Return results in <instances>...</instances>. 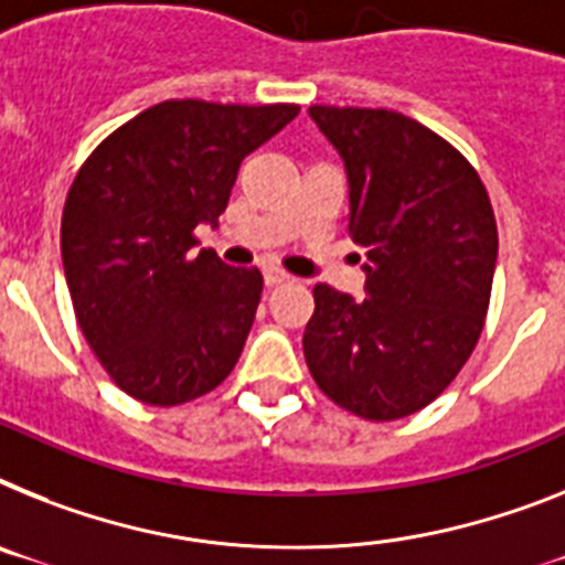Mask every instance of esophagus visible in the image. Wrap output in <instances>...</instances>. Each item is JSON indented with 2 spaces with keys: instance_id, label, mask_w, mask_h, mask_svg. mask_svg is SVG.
<instances>
[{
  "instance_id": "obj_1",
  "label": "esophagus",
  "mask_w": 565,
  "mask_h": 565,
  "mask_svg": "<svg viewBox=\"0 0 565 565\" xmlns=\"http://www.w3.org/2000/svg\"><path fill=\"white\" fill-rule=\"evenodd\" d=\"M287 281H290V275L278 267H269L267 273H264V284H267V287H278V284H287Z\"/></svg>"
}]
</instances>
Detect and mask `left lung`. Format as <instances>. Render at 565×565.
Masks as SVG:
<instances>
[{"label": "left lung", "mask_w": 565, "mask_h": 565, "mask_svg": "<svg viewBox=\"0 0 565 565\" xmlns=\"http://www.w3.org/2000/svg\"><path fill=\"white\" fill-rule=\"evenodd\" d=\"M350 183L364 296L316 284L305 359L324 396L371 422L411 416L451 385L482 333L497 221L448 140L387 108L310 106Z\"/></svg>", "instance_id": "1"}]
</instances>
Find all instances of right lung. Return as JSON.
<instances>
[{
    "label": "right lung",
    "mask_w": 565,
    "mask_h": 565,
    "mask_svg": "<svg viewBox=\"0 0 565 565\" xmlns=\"http://www.w3.org/2000/svg\"><path fill=\"white\" fill-rule=\"evenodd\" d=\"M298 106L166 99L92 151L63 210V267L79 330L114 385L154 407L215 391L238 362L264 278L198 246L241 160Z\"/></svg>",
    "instance_id": "add662e5"
}]
</instances>
